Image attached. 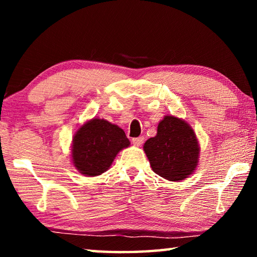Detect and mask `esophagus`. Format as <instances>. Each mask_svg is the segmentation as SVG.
Listing matches in <instances>:
<instances>
[{"mask_svg": "<svg viewBox=\"0 0 257 257\" xmlns=\"http://www.w3.org/2000/svg\"><path fill=\"white\" fill-rule=\"evenodd\" d=\"M144 143V137H136L133 138V144L136 146H141Z\"/></svg>", "mask_w": 257, "mask_h": 257, "instance_id": "34e87169", "label": "esophagus"}]
</instances>
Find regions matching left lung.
<instances>
[{
	"label": "left lung",
	"instance_id": "left-lung-1",
	"mask_svg": "<svg viewBox=\"0 0 257 257\" xmlns=\"http://www.w3.org/2000/svg\"><path fill=\"white\" fill-rule=\"evenodd\" d=\"M144 152L152 170L170 181L188 178L198 164L199 145L193 128L185 120L165 115L155 137L147 139Z\"/></svg>",
	"mask_w": 257,
	"mask_h": 257
}]
</instances>
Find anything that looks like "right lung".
<instances>
[{
    "mask_svg": "<svg viewBox=\"0 0 257 257\" xmlns=\"http://www.w3.org/2000/svg\"><path fill=\"white\" fill-rule=\"evenodd\" d=\"M129 145V139L120 127L94 118L79 127L72 138V164L81 175L99 176L108 170L116 154Z\"/></svg>",
    "mask_w": 257,
    "mask_h": 257,
    "instance_id": "obj_1",
    "label": "right lung"
}]
</instances>
